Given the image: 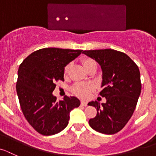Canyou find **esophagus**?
Masks as SVG:
<instances>
[{"label":"esophagus","instance_id":"1","mask_svg":"<svg viewBox=\"0 0 156 156\" xmlns=\"http://www.w3.org/2000/svg\"><path fill=\"white\" fill-rule=\"evenodd\" d=\"M81 105L82 106H87V105H88V102H87V101H81Z\"/></svg>","mask_w":156,"mask_h":156}]
</instances>
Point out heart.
Instances as JSON below:
<instances>
[{
	"label": "heart",
	"instance_id": "1",
	"mask_svg": "<svg viewBox=\"0 0 156 156\" xmlns=\"http://www.w3.org/2000/svg\"><path fill=\"white\" fill-rule=\"evenodd\" d=\"M81 64L83 67L87 71H89L91 68H97V63L94 59L91 58H84L81 59ZM71 64H68L64 68V75L66 76L69 73L70 69H71ZM93 86L91 84L88 83H77L72 87L71 91L75 95L78 96L80 98H86L89 95L90 92L92 91Z\"/></svg>",
	"mask_w": 156,
	"mask_h": 156
}]
</instances>
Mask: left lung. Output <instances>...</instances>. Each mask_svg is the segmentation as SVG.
I'll return each mask as SVG.
<instances>
[{
    "instance_id": "obj_1",
    "label": "left lung",
    "mask_w": 156,
    "mask_h": 156,
    "mask_svg": "<svg viewBox=\"0 0 156 156\" xmlns=\"http://www.w3.org/2000/svg\"><path fill=\"white\" fill-rule=\"evenodd\" d=\"M98 62L102 70V90L99 94L105 103L90 101L97 115L89 126L100 133L112 135L125 127L135 111L142 84L139 67L123 52L113 49L84 51Z\"/></svg>"
}]
</instances>
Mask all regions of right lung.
<instances>
[{"mask_svg":"<svg viewBox=\"0 0 156 156\" xmlns=\"http://www.w3.org/2000/svg\"><path fill=\"white\" fill-rule=\"evenodd\" d=\"M82 50L46 48L30 54L20 65L16 85L21 110L38 133L52 135L68 124L70 112L80 105L76 97L57 101L55 81H64V68Z\"/></svg>","mask_w":156,"mask_h":156,"instance_id":"obj_1","label":"right lung"}]
</instances>
